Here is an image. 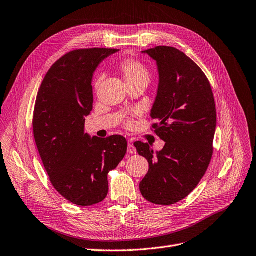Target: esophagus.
Segmentation results:
<instances>
[{"mask_svg": "<svg viewBox=\"0 0 256 256\" xmlns=\"http://www.w3.org/2000/svg\"><path fill=\"white\" fill-rule=\"evenodd\" d=\"M128 153H130V154H136V148L130 142H128Z\"/></svg>", "mask_w": 256, "mask_h": 256, "instance_id": "34e87169", "label": "esophagus"}]
</instances>
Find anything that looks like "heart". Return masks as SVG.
Returning a JSON list of instances; mask_svg holds the SVG:
<instances>
[{
  "instance_id": "obj_1",
  "label": "heart",
  "mask_w": 256,
  "mask_h": 256,
  "mask_svg": "<svg viewBox=\"0 0 256 256\" xmlns=\"http://www.w3.org/2000/svg\"><path fill=\"white\" fill-rule=\"evenodd\" d=\"M118 70L122 74V78L125 80V83L127 86L134 87V86H140L146 88L148 84L150 83L151 80V72L149 68L140 62V60H136L134 58H122L120 62L118 63ZM102 80H103V78L102 76H98L94 80V90L98 91L100 88ZM124 126L127 128H130L132 125H134V118L132 116H125L124 120Z\"/></svg>"
}]
</instances>
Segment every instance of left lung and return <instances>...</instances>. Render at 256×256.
Segmentation results:
<instances>
[{"label": "left lung", "mask_w": 256, "mask_h": 256, "mask_svg": "<svg viewBox=\"0 0 256 256\" xmlns=\"http://www.w3.org/2000/svg\"><path fill=\"white\" fill-rule=\"evenodd\" d=\"M144 52L156 60L160 85L151 130L166 142L156 156L136 142L149 170L140 182L142 196L156 205H173L188 196L205 176L213 156L216 108L204 71L178 49L156 46Z\"/></svg>", "instance_id": "1"}]
</instances>
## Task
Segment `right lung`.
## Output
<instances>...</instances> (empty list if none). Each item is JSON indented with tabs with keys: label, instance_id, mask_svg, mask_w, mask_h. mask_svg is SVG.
I'll use <instances>...</instances> for the list:
<instances>
[{
	"label": "right lung",
	"instance_id": "1",
	"mask_svg": "<svg viewBox=\"0 0 256 256\" xmlns=\"http://www.w3.org/2000/svg\"><path fill=\"white\" fill-rule=\"evenodd\" d=\"M114 48L69 51L50 67L38 89L32 127L36 144L54 189L78 206H91L108 194V172L127 151L122 136L90 138L85 116L92 110L91 80Z\"/></svg>",
	"mask_w": 256,
	"mask_h": 256
}]
</instances>
